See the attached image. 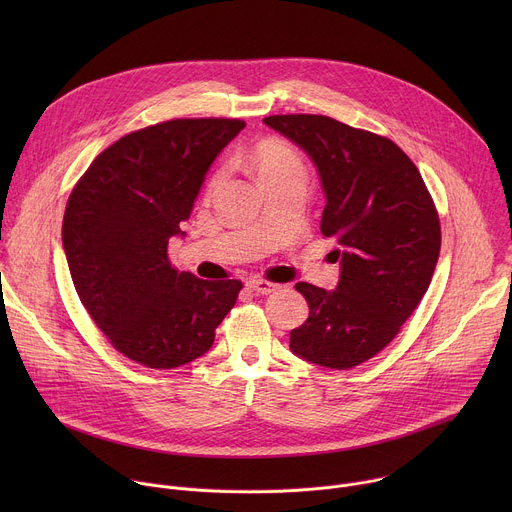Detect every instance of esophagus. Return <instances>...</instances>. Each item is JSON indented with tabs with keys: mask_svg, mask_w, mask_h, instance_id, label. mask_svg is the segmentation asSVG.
<instances>
[{
	"mask_svg": "<svg viewBox=\"0 0 512 512\" xmlns=\"http://www.w3.org/2000/svg\"><path fill=\"white\" fill-rule=\"evenodd\" d=\"M247 285H249L253 291H257V294H263V296H267V294H271V291H277V289H279V285H277V283H271V281L261 279V277H253V279H249V281H247Z\"/></svg>",
	"mask_w": 512,
	"mask_h": 512,
	"instance_id": "esophagus-1",
	"label": "esophagus"
}]
</instances>
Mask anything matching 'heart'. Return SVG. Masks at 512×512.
<instances>
[{
  "label": "heart",
  "mask_w": 512,
  "mask_h": 512,
  "mask_svg": "<svg viewBox=\"0 0 512 512\" xmlns=\"http://www.w3.org/2000/svg\"><path fill=\"white\" fill-rule=\"evenodd\" d=\"M249 162L257 170L259 180L281 176V174H300L302 176V162L296 156V152L289 145L281 141H261L257 148L249 154ZM225 180V170H218L212 180L210 188H218Z\"/></svg>",
  "instance_id": "obj_1"
}]
</instances>
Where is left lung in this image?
I'll use <instances>...</instances> for the list:
<instances>
[{"instance_id":"8db88e82","label":"left lung","mask_w":512,"mask_h":512,"mask_svg":"<svg viewBox=\"0 0 512 512\" xmlns=\"http://www.w3.org/2000/svg\"><path fill=\"white\" fill-rule=\"evenodd\" d=\"M263 123L314 162L326 206L320 231L334 237L340 279L326 291L300 281L308 320L289 348L326 369H352L381 352L429 287L442 233L415 164L391 139L326 115H271Z\"/></svg>"}]
</instances>
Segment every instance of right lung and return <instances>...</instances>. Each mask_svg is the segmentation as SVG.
<instances>
[{
    "label": "right lung",
    "mask_w": 512,
    "mask_h": 512,
    "mask_svg": "<svg viewBox=\"0 0 512 512\" xmlns=\"http://www.w3.org/2000/svg\"><path fill=\"white\" fill-rule=\"evenodd\" d=\"M245 127L241 119H172L127 133L101 152L66 202L62 247L77 294L127 358L176 369L210 350L237 302L239 279L174 269L204 176Z\"/></svg>",
    "instance_id": "add662e5"
}]
</instances>
